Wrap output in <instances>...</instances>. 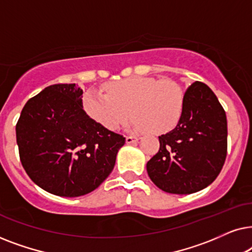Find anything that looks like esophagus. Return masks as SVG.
<instances>
[{
    "label": "esophagus",
    "instance_id": "obj_1",
    "mask_svg": "<svg viewBox=\"0 0 252 252\" xmlns=\"http://www.w3.org/2000/svg\"><path fill=\"white\" fill-rule=\"evenodd\" d=\"M139 140H140L139 136H126V143L127 144L134 143V142H136V141H139Z\"/></svg>",
    "mask_w": 252,
    "mask_h": 252
}]
</instances>
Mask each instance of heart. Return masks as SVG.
Here are the masks:
<instances>
[{"label": "heart", "instance_id": "heart-1", "mask_svg": "<svg viewBox=\"0 0 252 252\" xmlns=\"http://www.w3.org/2000/svg\"><path fill=\"white\" fill-rule=\"evenodd\" d=\"M105 94L89 91L84 96V108L93 120L109 130L125 125L134 117L133 132L164 134L180 122L185 93L171 80L134 77L106 85Z\"/></svg>", "mask_w": 252, "mask_h": 252}]
</instances>
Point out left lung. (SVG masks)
<instances>
[{
	"instance_id": "left-lung-1",
	"label": "left lung",
	"mask_w": 252,
	"mask_h": 252,
	"mask_svg": "<svg viewBox=\"0 0 252 252\" xmlns=\"http://www.w3.org/2000/svg\"><path fill=\"white\" fill-rule=\"evenodd\" d=\"M159 143L147 172L161 190L192 194L216 180L227 155V119L208 86L201 81L189 86L180 122L159 136Z\"/></svg>"
}]
</instances>
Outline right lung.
<instances>
[{
  "mask_svg": "<svg viewBox=\"0 0 252 252\" xmlns=\"http://www.w3.org/2000/svg\"><path fill=\"white\" fill-rule=\"evenodd\" d=\"M82 89L57 84L30 98L16 125L24 170L50 194L78 197L95 190L111 173L125 137L85 112Z\"/></svg>",
  "mask_w": 252,
  "mask_h": 252,
  "instance_id": "right-lung-1",
  "label": "right lung"
}]
</instances>
